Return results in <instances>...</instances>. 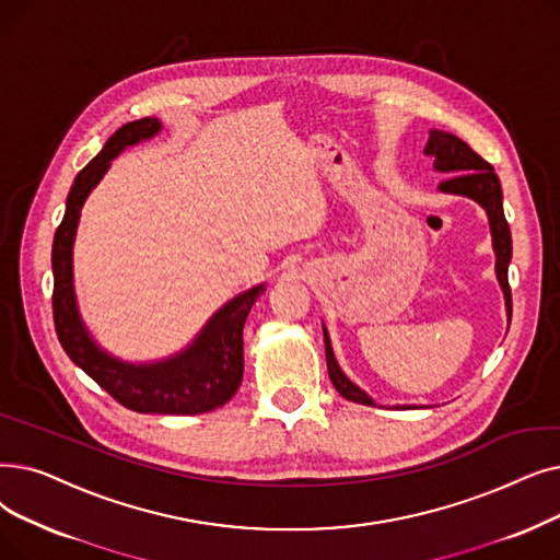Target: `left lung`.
<instances>
[{
	"instance_id": "8db88e82",
	"label": "left lung",
	"mask_w": 560,
	"mask_h": 560,
	"mask_svg": "<svg viewBox=\"0 0 560 560\" xmlns=\"http://www.w3.org/2000/svg\"><path fill=\"white\" fill-rule=\"evenodd\" d=\"M425 155L434 158V172L442 174H455L440 183V191L444 194H459V197H469L482 210L488 212L490 220V231H492V247L497 256V279L501 283L503 298H505V308L508 315L513 313V298H510V285H508V265L510 258H513V237H510V226L505 222L503 214V191L499 176L494 174V166L490 162H485L476 151H471V145L462 141L459 137L442 130H430L428 143H425ZM325 331V354H327V371L329 380L334 384L336 392L343 396L346 400L359 402V405H371L375 407V400L361 392V388L348 380V375L340 371L338 361L331 350V340L327 329ZM409 407V405H405Z\"/></svg>"
}]
</instances>
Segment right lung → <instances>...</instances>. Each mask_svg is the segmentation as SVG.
Segmentation results:
<instances>
[{
    "label": "right lung",
    "instance_id": "add662e5",
    "mask_svg": "<svg viewBox=\"0 0 560 560\" xmlns=\"http://www.w3.org/2000/svg\"><path fill=\"white\" fill-rule=\"evenodd\" d=\"M162 124L145 116L118 128L103 151L95 155L72 183L66 214L55 233L52 245V311L59 343L72 363L98 382L105 392L124 407L139 415H203L233 398L245 371L242 354V327L265 290L254 285L226 302L191 343L168 359L153 363H130L105 352L82 323L72 285V242H75L80 212L91 189L103 180L109 162L128 145L155 137Z\"/></svg>",
    "mask_w": 560,
    "mask_h": 560
}]
</instances>
